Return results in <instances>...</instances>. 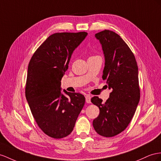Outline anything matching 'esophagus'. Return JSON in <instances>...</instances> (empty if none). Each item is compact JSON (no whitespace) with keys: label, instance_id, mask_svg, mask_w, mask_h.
I'll return each mask as SVG.
<instances>
[{"label":"esophagus","instance_id":"1","mask_svg":"<svg viewBox=\"0 0 161 161\" xmlns=\"http://www.w3.org/2000/svg\"><path fill=\"white\" fill-rule=\"evenodd\" d=\"M86 102L87 103H91V97L90 95H86Z\"/></svg>","mask_w":161,"mask_h":161}]
</instances>
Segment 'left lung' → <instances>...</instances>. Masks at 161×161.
I'll return each instance as SVG.
<instances>
[{
	"label": "left lung",
	"instance_id": "obj_1",
	"mask_svg": "<svg viewBox=\"0 0 161 161\" xmlns=\"http://www.w3.org/2000/svg\"><path fill=\"white\" fill-rule=\"evenodd\" d=\"M95 36L105 55L103 79L107 80L112 92L105 103L98 97L91 98L100 110L92 125L98 135L112 137L126 129L137 109L140 99L138 67L133 52L120 35L105 30Z\"/></svg>",
	"mask_w": 161,
	"mask_h": 161
}]
</instances>
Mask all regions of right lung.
Segmentation results:
<instances>
[{
  "instance_id": "1",
  "label": "right lung",
  "mask_w": 161,
  "mask_h": 161,
  "mask_svg": "<svg viewBox=\"0 0 161 161\" xmlns=\"http://www.w3.org/2000/svg\"><path fill=\"white\" fill-rule=\"evenodd\" d=\"M86 32H56L32 55L28 67L26 98L32 116L45 134L54 139L67 137L73 130L85 103L80 92L61 94L60 81L73 52L87 36Z\"/></svg>"
}]
</instances>
